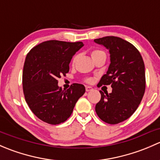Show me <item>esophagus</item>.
Segmentation results:
<instances>
[{
    "mask_svg": "<svg viewBox=\"0 0 160 160\" xmlns=\"http://www.w3.org/2000/svg\"><path fill=\"white\" fill-rule=\"evenodd\" d=\"M93 90V88H92V87L86 86V91L87 92H89V91H90V90Z\"/></svg>",
    "mask_w": 160,
    "mask_h": 160,
    "instance_id": "1",
    "label": "esophagus"
}]
</instances>
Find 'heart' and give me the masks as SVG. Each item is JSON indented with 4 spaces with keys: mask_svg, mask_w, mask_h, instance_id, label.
I'll use <instances>...</instances> for the list:
<instances>
[{
    "mask_svg": "<svg viewBox=\"0 0 160 160\" xmlns=\"http://www.w3.org/2000/svg\"><path fill=\"white\" fill-rule=\"evenodd\" d=\"M101 52H102L101 50H99V49H93V50H92L90 54H91L92 58H94L95 56H98V54H100V53H101ZM76 59H77V56H74L73 59H72V63H74V62H75Z\"/></svg>",
    "mask_w": 160,
    "mask_h": 160,
    "instance_id": "heart-1",
    "label": "heart"
}]
</instances>
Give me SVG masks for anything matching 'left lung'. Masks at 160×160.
Wrapping results in <instances>:
<instances>
[{
    "mask_svg": "<svg viewBox=\"0 0 160 160\" xmlns=\"http://www.w3.org/2000/svg\"><path fill=\"white\" fill-rule=\"evenodd\" d=\"M93 41L110 52L111 63L98 84L111 85L112 92L104 95L96 104L98 117L106 123L118 124L136 111L146 90V74L142 57L128 42L115 36H106Z\"/></svg>",
    "mask_w": 160,
    "mask_h": 160,
    "instance_id": "left-lung-1",
    "label": "left lung"
}]
</instances>
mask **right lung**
Masks as SVG:
<instances>
[{
    "mask_svg": "<svg viewBox=\"0 0 160 160\" xmlns=\"http://www.w3.org/2000/svg\"><path fill=\"white\" fill-rule=\"evenodd\" d=\"M83 46L82 42L49 40L37 45L25 58L22 85L25 101L40 120L59 125L69 118L85 87L73 83L67 90L58 86V78L70 70L72 56Z\"/></svg>",
    "mask_w": 160,
    "mask_h": 160,
    "instance_id": "right-lung-1",
    "label": "right lung"
}]
</instances>
